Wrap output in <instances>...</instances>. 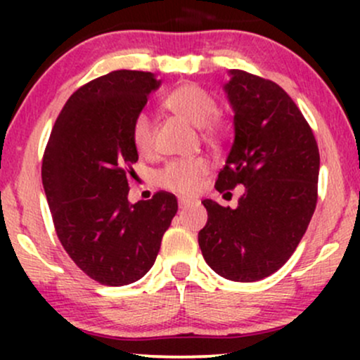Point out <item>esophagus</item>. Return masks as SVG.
Here are the masks:
<instances>
[{
    "instance_id": "34e87169",
    "label": "esophagus",
    "mask_w": 360,
    "mask_h": 360,
    "mask_svg": "<svg viewBox=\"0 0 360 360\" xmlns=\"http://www.w3.org/2000/svg\"><path fill=\"white\" fill-rule=\"evenodd\" d=\"M179 208H188V206L194 205V200H189V198H179Z\"/></svg>"
}]
</instances>
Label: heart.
Here are the masks:
<instances>
[{
    "label": "heart",
    "mask_w": 360,
    "mask_h": 360,
    "mask_svg": "<svg viewBox=\"0 0 360 360\" xmlns=\"http://www.w3.org/2000/svg\"><path fill=\"white\" fill-rule=\"evenodd\" d=\"M164 106L196 127H206L210 134L218 130L213 122L218 113V103L212 94L194 82H184L164 98ZM130 139L139 154H148L154 148V123L146 111H139L131 120ZM210 172V162L205 157H189L167 162L157 174V183L162 188L179 194L194 193L201 179Z\"/></svg>",
    "instance_id": "obj_1"
}]
</instances>
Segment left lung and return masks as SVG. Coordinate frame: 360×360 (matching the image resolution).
<instances>
[{"instance_id": "1", "label": "left lung", "mask_w": 360, "mask_h": 360, "mask_svg": "<svg viewBox=\"0 0 360 360\" xmlns=\"http://www.w3.org/2000/svg\"><path fill=\"white\" fill-rule=\"evenodd\" d=\"M225 86L233 106L235 140L214 183L243 186L235 210L205 200L208 221L198 233L212 269L254 283L286 264L316 208L320 152L311 127L279 84L233 69Z\"/></svg>"}]
</instances>
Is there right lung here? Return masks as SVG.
Masks as SVG:
<instances>
[{
    "label": "right lung",
    "instance_id": "obj_1",
    "mask_svg": "<svg viewBox=\"0 0 360 360\" xmlns=\"http://www.w3.org/2000/svg\"><path fill=\"white\" fill-rule=\"evenodd\" d=\"M152 72L113 71L86 82L57 117L42 160L56 233L79 269L105 286L147 274L177 212L174 194L128 203L139 154L131 120L159 88Z\"/></svg>",
    "mask_w": 360,
    "mask_h": 360
}]
</instances>
